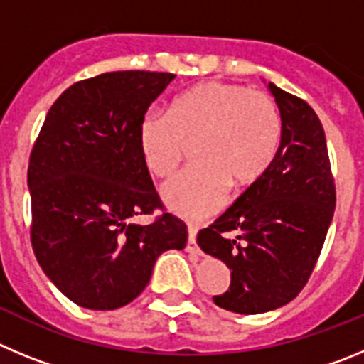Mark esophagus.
Masks as SVG:
<instances>
[{"label": "esophagus", "mask_w": 364, "mask_h": 364, "mask_svg": "<svg viewBox=\"0 0 364 364\" xmlns=\"http://www.w3.org/2000/svg\"><path fill=\"white\" fill-rule=\"evenodd\" d=\"M198 224L197 222H188V244H186V250L191 253L198 252L197 246V233H198Z\"/></svg>", "instance_id": "esophagus-1"}]
</instances>
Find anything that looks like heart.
I'll list each match as a JSON object with an SVG mask.
<instances>
[{
  "label": "heart",
  "mask_w": 364,
  "mask_h": 364,
  "mask_svg": "<svg viewBox=\"0 0 364 364\" xmlns=\"http://www.w3.org/2000/svg\"><path fill=\"white\" fill-rule=\"evenodd\" d=\"M282 140V117L269 95L240 83L208 82L171 102L167 114L147 112L138 147L151 171L167 178L195 144L197 164L162 188V198L184 217L218 210L228 189H246L266 175Z\"/></svg>",
  "instance_id": "heart-1"
}]
</instances>
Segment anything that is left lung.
Here are the masks:
<instances>
[{"label": "left lung", "instance_id": "8db88e82", "mask_svg": "<svg viewBox=\"0 0 364 364\" xmlns=\"http://www.w3.org/2000/svg\"><path fill=\"white\" fill-rule=\"evenodd\" d=\"M282 117L279 153L266 175L211 226L198 231L204 253L231 269L217 306L264 314L290 302L306 286L336 210L326 136L314 109L268 83Z\"/></svg>", "mask_w": 364, "mask_h": 364}]
</instances>
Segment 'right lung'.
<instances>
[{"mask_svg": "<svg viewBox=\"0 0 364 364\" xmlns=\"http://www.w3.org/2000/svg\"><path fill=\"white\" fill-rule=\"evenodd\" d=\"M171 73L117 70L70 85L47 112L28 159L31 242L45 275L78 306L117 310L142 294L188 228L167 213L138 147L147 109ZM163 215L133 225L138 214Z\"/></svg>", "mask_w": 364, "mask_h": 364, "instance_id": "obj_1", "label": "right lung"}]
</instances>
